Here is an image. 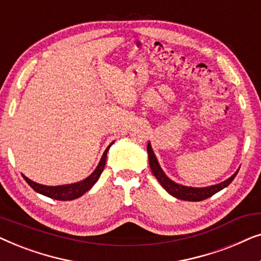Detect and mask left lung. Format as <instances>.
I'll list each match as a JSON object with an SVG mask.
<instances>
[{"label": "left lung", "mask_w": 261, "mask_h": 261, "mask_svg": "<svg viewBox=\"0 0 261 261\" xmlns=\"http://www.w3.org/2000/svg\"><path fill=\"white\" fill-rule=\"evenodd\" d=\"M147 153H148V162H149V167H151L152 173L154 174V177L158 179V181L162 184V187L165 189V190L169 192L170 195H172L173 197L178 199H183V201H191V202H198L203 201V199L212 197L213 195H215L216 192H219L228 187L233 179L237 176L239 170L235 172L233 176L228 178L227 180L222 181V183L212 185V187L206 188H191V187H184V185L174 183L173 180H171L169 177L164 173V171L160 167L158 160H156L154 152L151 147V144L148 142L147 145Z\"/></svg>", "instance_id": "obj_1"}]
</instances>
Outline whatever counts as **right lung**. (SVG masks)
<instances>
[{"instance_id": "add662e5", "label": "right lung", "mask_w": 261, "mask_h": 261, "mask_svg": "<svg viewBox=\"0 0 261 261\" xmlns=\"http://www.w3.org/2000/svg\"><path fill=\"white\" fill-rule=\"evenodd\" d=\"M114 144V141L110 144L107 149L103 153L101 160H99L97 167H96L94 172H92L90 176L88 178H85L84 180L82 181H77V183L73 184H67V185H59V187H47V185H42V184H38L35 181L31 180L30 178H27L26 176L22 177L24 178V180L27 181L28 185L33 189L34 191L39 192V194L47 196L49 198L57 199V201H72V199H76L78 197H81L82 195H84L85 192L90 190V189L94 187V184L98 180L99 176H101L103 169H105L106 165V160H107V153H108L110 146Z\"/></svg>"}]
</instances>
